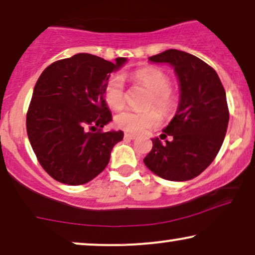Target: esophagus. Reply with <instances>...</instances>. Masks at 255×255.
<instances>
[{"instance_id":"esophagus-1","label":"esophagus","mask_w":255,"mask_h":255,"mask_svg":"<svg viewBox=\"0 0 255 255\" xmlns=\"http://www.w3.org/2000/svg\"><path fill=\"white\" fill-rule=\"evenodd\" d=\"M124 138L125 139H128V140H133V139H135V135L134 134H130V133H125L124 134Z\"/></svg>"}]
</instances>
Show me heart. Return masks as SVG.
Segmentation results:
<instances>
[{
  "label": "heart",
  "mask_w": 255,
  "mask_h": 255,
  "mask_svg": "<svg viewBox=\"0 0 255 255\" xmlns=\"http://www.w3.org/2000/svg\"><path fill=\"white\" fill-rule=\"evenodd\" d=\"M131 79L135 83L145 87L151 93L148 108H156L163 115H169L177 107V95L170 89L169 76L161 69L155 67L139 68L131 73ZM104 99L108 106L115 110L123 108L125 103V89L123 79L120 75L109 76L104 85ZM115 123L120 128L128 133H144L151 128H158L161 123V115L156 110L138 113L124 110L115 117Z\"/></svg>",
  "instance_id": "b5f03b06"
}]
</instances>
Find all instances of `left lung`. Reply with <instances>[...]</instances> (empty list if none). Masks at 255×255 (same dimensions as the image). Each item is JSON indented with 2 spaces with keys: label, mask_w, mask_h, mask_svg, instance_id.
Instances as JSON below:
<instances>
[{
  "label": "left lung",
  "mask_w": 255,
  "mask_h": 255,
  "mask_svg": "<svg viewBox=\"0 0 255 255\" xmlns=\"http://www.w3.org/2000/svg\"><path fill=\"white\" fill-rule=\"evenodd\" d=\"M148 60L173 66L181 94L175 116L161 134L173 140L162 145L152 139L144 163L165 180H191L214 161L224 141L230 115L225 89L211 66L187 52L172 48Z\"/></svg>",
  "instance_id": "left-lung-1"
}]
</instances>
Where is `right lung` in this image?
<instances>
[{
    "mask_svg": "<svg viewBox=\"0 0 255 255\" xmlns=\"http://www.w3.org/2000/svg\"><path fill=\"white\" fill-rule=\"evenodd\" d=\"M116 62L88 53L61 59L44 69L26 114V131L37 160L51 177L85 184L106 168L122 131H102L113 121L104 85Z\"/></svg>",
    "mask_w": 255,
    "mask_h": 255,
    "instance_id": "obj_1",
    "label": "right lung"
}]
</instances>
